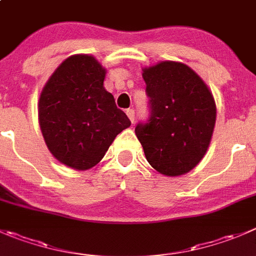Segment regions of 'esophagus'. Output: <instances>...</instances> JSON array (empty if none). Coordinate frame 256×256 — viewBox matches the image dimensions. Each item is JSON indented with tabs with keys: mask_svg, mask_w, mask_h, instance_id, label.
I'll return each mask as SVG.
<instances>
[{
	"mask_svg": "<svg viewBox=\"0 0 256 256\" xmlns=\"http://www.w3.org/2000/svg\"><path fill=\"white\" fill-rule=\"evenodd\" d=\"M126 115H128V118H130L131 122L134 124V121H135V111H134L132 108H128V110H126Z\"/></svg>",
	"mask_w": 256,
	"mask_h": 256,
	"instance_id": "1",
	"label": "esophagus"
}]
</instances>
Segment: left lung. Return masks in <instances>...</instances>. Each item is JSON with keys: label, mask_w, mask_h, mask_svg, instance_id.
<instances>
[{"label": "left lung", "mask_w": 256, "mask_h": 256, "mask_svg": "<svg viewBox=\"0 0 256 256\" xmlns=\"http://www.w3.org/2000/svg\"><path fill=\"white\" fill-rule=\"evenodd\" d=\"M151 115L135 128L146 160L165 176L191 171L206 154L216 121L214 96L182 62L161 61L142 68Z\"/></svg>", "instance_id": "left-lung-1"}]
</instances>
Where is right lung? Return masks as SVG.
<instances>
[{
	"label": "right lung",
	"mask_w": 256,
	"mask_h": 256,
	"mask_svg": "<svg viewBox=\"0 0 256 256\" xmlns=\"http://www.w3.org/2000/svg\"><path fill=\"white\" fill-rule=\"evenodd\" d=\"M106 68L91 54L62 61L44 84L38 122L47 148L74 170L94 168L112 141L131 125L104 88Z\"/></svg>",
	"instance_id": "right-lung-1"
}]
</instances>
